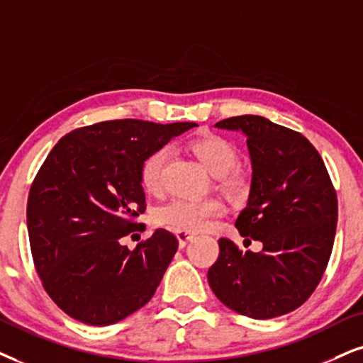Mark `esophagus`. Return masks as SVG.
I'll return each instance as SVG.
<instances>
[{
	"instance_id": "1",
	"label": "esophagus",
	"mask_w": 363,
	"mask_h": 363,
	"mask_svg": "<svg viewBox=\"0 0 363 363\" xmlns=\"http://www.w3.org/2000/svg\"><path fill=\"white\" fill-rule=\"evenodd\" d=\"M176 236L179 240V246L181 247H184L187 242L192 241L196 238L194 233H189V231H176Z\"/></svg>"
}]
</instances>
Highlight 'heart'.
I'll return each instance as SVG.
<instances>
[{"label":"heart","instance_id":"1","mask_svg":"<svg viewBox=\"0 0 363 363\" xmlns=\"http://www.w3.org/2000/svg\"><path fill=\"white\" fill-rule=\"evenodd\" d=\"M189 150L203 162V166L216 176V186L235 203H245L253 189L251 172L238 164L240 152L231 142L221 135L206 134L189 142ZM169 157L167 147L150 152L140 164V184L149 194H160L164 187V167ZM223 204L218 197L189 199L177 197L162 206L155 214L160 226L174 231L196 233L208 228L214 218L223 214Z\"/></svg>","mask_w":363,"mask_h":363}]
</instances>
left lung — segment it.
Returning a JSON list of instances; mask_svg holds the SVG:
<instances>
[{
    "instance_id": "8db88e82",
    "label": "left lung",
    "mask_w": 363,
    "mask_h": 363,
    "mask_svg": "<svg viewBox=\"0 0 363 363\" xmlns=\"http://www.w3.org/2000/svg\"><path fill=\"white\" fill-rule=\"evenodd\" d=\"M216 127L246 134L253 189L236 228L246 241L263 242V251H242L221 238L209 286L240 315H286L308 300L327 269L338 218L332 179L300 132L259 116L229 117Z\"/></svg>"
}]
</instances>
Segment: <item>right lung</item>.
Wrapping results in <instances>:
<instances>
[{
	"label": "right lung",
	"instance_id": "1",
	"mask_svg": "<svg viewBox=\"0 0 363 363\" xmlns=\"http://www.w3.org/2000/svg\"><path fill=\"white\" fill-rule=\"evenodd\" d=\"M194 122L122 118L75 128L57 142L30 187L26 221L45 291L68 316L105 327L142 308L179 241L157 229L134 251L122 238L145 226L142 160Z\"/></svg>",
	"mask_w": 363,
	"mask_h": 363
}]
</instances>
